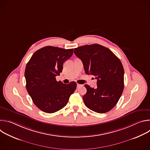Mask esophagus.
<instances>
[{
	"label": "esophagus",
	"mask_w": 150,
	"mask_h": 150,
	"mask_svg": "<svg viewBox=\"0 0 150 150\" xmlns=\"http://www.w3.org/2000/svg\"><path fill=\"white\" fill-rule=\"evenodd\" d=\"M81 86H82V85L79 84V83H77V87H81Z\"/></svg>",
	"instance_id": "obj_1"
}]
</instances>
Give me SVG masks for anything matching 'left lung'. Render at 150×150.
I'll use <instances>...</instances> for the list:
<instances>
[{
  "label": "left lung",
  "instance_id": "obj_1",
  "mask_svg": "<svg viewBox=\"0 0 150 150\" xmlns=\"http://www.w3.org/2000/svg\"><path fill=\"white\" fill-rule=\"evenodd\" d=\"M82 62L85 72L97 79L96 88L84 85L87 93L82 98L88 109L104 113L118 102L124 88V69L120 59L108 48L98 44L74 49Z\"/></svg>",
  "mask_w": 150,
  "mask_h": 150
}]
</instances>
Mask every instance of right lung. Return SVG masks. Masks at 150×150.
<instances>
[{"label": "right lung", "instance_id": "right-lung-1", "mask_svg": "<svg viewBox=\"0 0 150 150\" xmlns=\"http://www.w3.org/2000/svg\"><path fill=\"white\" fill-rule=\"evenodd\" d=\"M73 50L46 46L36 51L27 63L26 88L41 111L53 113L62 109L75 91V82L65 84L56 79L62 72L63 63L72 56Z\"/></svg>", "mask_w": 150, "mask_h": 150}]
</instances>
